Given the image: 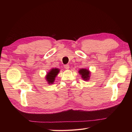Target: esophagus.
<instances>
[{
    "instance_id": "esophagus-1",
    "label": "esophagus",
    "mask_w": 132,
    "mask_h": 132,
    "mask_svg": "<svg viewBox=\"0 0 132 132\" xmlns=\"http://www.w3.org/2000/svg\"><path fill=\"white\" fill-rule=\"evenodd\" d=\"M64 68L66 69H69V65L68 64H66L64 65Z\"/></svg>"
}]
</instances>
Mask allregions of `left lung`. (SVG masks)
Returning a JSON list of instances; mask_svg holds the SVG:
<instances>
[{
  "label": "left lung",
  "instance_id": "left-lung-1",
  "mask_svg": "<svg viewBox=\"0 0 132 132\" xmlns=\"http://www.w3.org/2000/svg\"><path fill=\"white\" fill-rule=\"evenodd\" d=\"M79 73L81 75V78L85 81H88L89 80L90 78V71L89 69H80L79 70Z\"/></svg>",
  "mask_w": 132,
  "mask_h": 132
}]
</instances>
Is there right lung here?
Here are the masks:
<instances>
[{
  "label": "right lung",
  "mask_w": 132,
  "mask_h": 132,
  "mask_svg": "<svg viewBox=\"0 0 132 132\" xmlns=\"http://www.w3.org/2000/svg\"><path fill=\"white\" fill-rule=\"evenodd\" d=\"M60 69L58 68L51 69L46 75V80L48 84H52L54 83L55 78L59 73Z\"/></svg>",
  "instance_id": "obj_1"
}]
</instances>
